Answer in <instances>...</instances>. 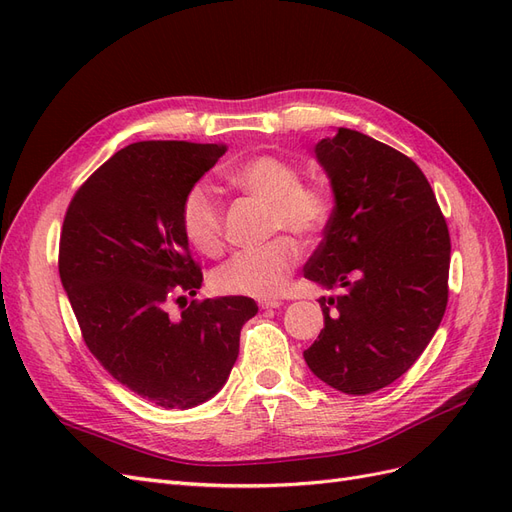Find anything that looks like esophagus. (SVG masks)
<instances>
[{
  "label": "esophagus",
  "mask_w": 512,
  "mask_h": 512,
  "mask_svg": "<svg viewBox=\"0 0 512 512\" xmlns=\"http://www.w3.org/2000/svg\"><path fill=\"white\" fill-rule=\"evenodd\" d=\"M258 305H260L262 309H275V307L282 305V301H277V299H262Z\"/></svg>",
  "instance_id": "obj_1"
}]
</instances>
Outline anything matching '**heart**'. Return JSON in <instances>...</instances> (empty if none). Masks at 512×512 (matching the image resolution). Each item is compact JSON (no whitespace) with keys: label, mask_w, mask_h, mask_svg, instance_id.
I'll return each instance as SVG.
<instances>
[{"label":"heart","mask_w":512,"mask_h":512,"mask_svg":"<svg viewBox=\"0 0 512 512\" xmlns=\"http://www.w3.org/2000/svg\"><path fill=\"white\" fill-rule=\"evenodd\" d=\"M230 181L245 194L265 200L267 228L288 230L301 241H314L331 220V194L316 181H303L301 170L286 158L262 153L230 173ZM181 230L200 254L215 256L224 245V209L218 194L207 183H196L181 203ZM301 260V247L280 235L254 250H243L215 271L213 284L226 294L241 297H275Z\"/></svg>","instance_id":"obj_1"}]
</instances>
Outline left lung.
<instances>
[{"label":"left lung","instance_id":"8db88e82","mask_svg":"<svg viewBox=\"0 0 512 512\" xmlns=\"http://www.w3.org/2000/svg\"><path fill=\"white\" fill-rule=\"evenodd\" d=\"M335 209L305 277L342 286L322 297L324 329L303 356L348 395L384 389L416 363L448 303L451 237L423 170L356 130L322 138Z\"/></svg>","mask_w":512,"mask_h":512}]
</instances>
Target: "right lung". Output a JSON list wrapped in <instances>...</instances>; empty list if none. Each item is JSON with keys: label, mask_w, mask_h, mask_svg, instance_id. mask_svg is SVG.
I'll return each instance as SVG.
<instances>
[{"label": "right lung", "mask_w": 512, "mask_h": 512, "mask_svg": "<svg viewBox=\"0 0 512 512\" xmlns=\"http://www.w3.org/2000/svg\"><path fill=\"white\" fill-rule=\"evenodd\" d=\"M224 143L141 141L117 151L72 196L59 277L89 352L117 382L162 408L218 393L239 356L250 297L194 299L203 284L181 230V203Z\"/></svg>", "instance_id": "obj_1"}]
</instances>
